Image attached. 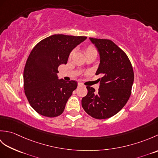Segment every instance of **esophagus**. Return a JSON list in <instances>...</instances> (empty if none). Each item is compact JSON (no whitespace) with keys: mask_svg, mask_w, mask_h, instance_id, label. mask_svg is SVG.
Here are the masks:
<instances>
[{"mask_svg":"<svg viewBox=\"0 0 158 158\" xmlns=\"http://www.w3.org/2000/svg\"><path fill=\"white\" fill-rule=\"evenodd\" d=\"M80 86H82V84H81V83H78V87H80Z\"/></svg>","mask_w":158,"mask_h":158,"instance_id":"obj_1","label":"esophagus"}]
</instances>
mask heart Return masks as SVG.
<instances>
[{
	"instance_id": "obj_1",
	"label": "heart",
	"mask_w": 158,
	"mask_h": 158,
	"mask_svg": "<svg viewBox=\"0 0 158 158\" xmlns=\"http://www.w3.org/2000/svg\"><path fill=\"white\" fill-rule=\"evenodd\" d=\"M85 55H88V54H89V53H96V50L93 45H88L85 48ZM73 53H74V51H72L71 52H70V55H69L70 58L73 56Z\"/></svg>"
}]
</instances>
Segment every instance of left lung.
<instances>
[{
    "label": "left lung",
    "instance_id": "obj_1",
    "mask_svg": "<svg viewBox=\"0 0 158 158\" xmlns=\"http://www.w3.org/2000/svg\"><path fill=\"white\" fill-rule=\"evenodd\" d=\"M100 56L96 75H102L98 92L87 86L88 94L81 100L85 111L95 119L115 115L126 105L134 82L132 64L126 53L109 39L89 38Z\"/></svg>",
    "mask_w": 158,
    "mask_h": 158
}]
</instances>
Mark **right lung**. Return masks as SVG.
<instances>
[{"label":"right lung","mask_w":158,"mask_h":158,"mask_svg":"<svg viewBox=\"0 0 158 158\" xmlns=\"http://www.w3.org/2000/svg\"><path fill=\"white\" fill-rule=\"evenodd\" d=\"M86 39L54 35L32 49L23 70V88L30 105L40 115L54 117L63 113L77 83L59 79L58 68L66 64L72 50Z\"/></svg>","instance_id":"right-lung-1"}]
</instances>
